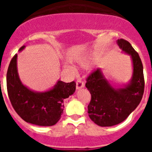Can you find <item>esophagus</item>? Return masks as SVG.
<instances>
[{
    "label": "esophagus",
    "mask_w": 152,
    "mask_h": 152,
    "mask_svg": "<svg viewBox=\"0 0 152 152\" xmlns=\"http://www.w3.org/2000/svg\"><path fill=\"white\" fill-rule=\"evenodd\" d=\"M84 87V83L83 82V80L81 79H77L76 81V88L77 89H80Z\"/></svg>",
    "instance_id": "34e87169"
}]
</instances>
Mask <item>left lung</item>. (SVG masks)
<instances>
[{
	"instance_id": "obj_1",
	"label": "left lung",
	"mask_w": 152,
	"mask_h": 152,
	"mask_svg": "<svg viewBox=\"0 0 152 152\" xmlns=\"http://www.w3.org/2000/svg\"><path fill=\"white\" fill-rule=\"evenodd\" d=\"M122 50L129 54L133 63V75L127 87L116 90L104 78L100 69L88 75L85 86L91 94L88 107L89 117L100 126H112L122 123L129 116L142 100L144 94L143 65L138 52L128 41H117Z\"/></svg>"
}]
</instances>
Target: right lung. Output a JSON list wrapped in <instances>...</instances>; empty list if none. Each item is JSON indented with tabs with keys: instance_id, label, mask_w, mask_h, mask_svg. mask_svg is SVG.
<instances>
[{
	"instance_id": "1",
	"label": "right lung",
	"mask_w": 152,
	"mask_h": 152,
	"mask_svg": "<svg viewBox=\"0 0 152 152\" xmlns=\"http://www.w3.org/2000/svg\"><path fill=\"white\" fill-rule=\"evenodd\" d=\"M24 46L21 47L20 51ZM17 55L12 58L7 73V89L12 107L24 121L42 126L56 124L63 113L65 99L76 89V83L58 81L50 91L36 93L21 83L17 69Z\"/></svg>"
}]
</instances>
